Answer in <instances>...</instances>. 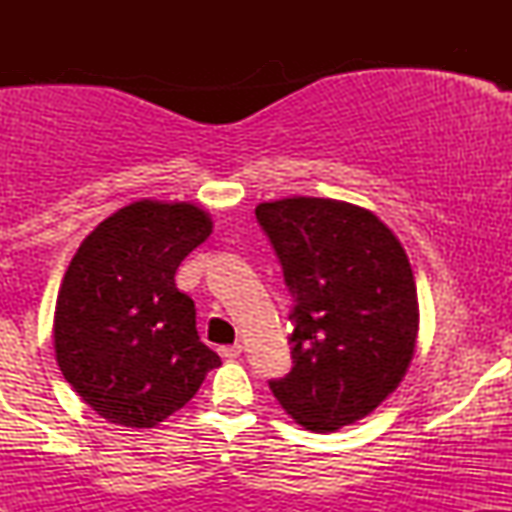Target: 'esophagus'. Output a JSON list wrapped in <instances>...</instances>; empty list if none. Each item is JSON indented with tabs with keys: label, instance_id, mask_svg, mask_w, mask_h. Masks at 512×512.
Returning <instances> with one entry per match:
<instances>
[{
	"label": "esophagus",
	"instance_id": "34e87169",
	"mask_svg": "<svg viewBox=\"0 0 512 512\" xmlns=\"http://www.w3.org/2000/svg\"><path fill=\"white\" fill-rule=\"evenodd\" d=\"M219 354H221L223 358H228V361H233V358H238L240 354H243V346H240V344H233V346H221Z\"/></svg>",
	"mask_w": 512,
	"mask_h": 512
}]
</instances>
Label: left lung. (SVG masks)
Masks as SVG:
<instances>
[{
	"instance_id": "obj_1",
	"label": "left lung",
	"mask_w": 512,
	"mask_h": 512,
	"mask_svg": "<svg viewBox=\"0 0 512 512\" xmlns=\"http://www.w3.org/2000/svg\"><path fill=\"white\" fill-rule=\"evenodd\" d=\"M255 216L293 296V368L269 387L296 424L339 431L395 392L414 356L409 257L373 211L339 199H276Z\"/></svg>"
}]
</instances>
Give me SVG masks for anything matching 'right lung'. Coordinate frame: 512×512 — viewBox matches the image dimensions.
<instances>
[{"instance_id": "right-lung-1", "label": "right lung", "mask_w": 512, "mask_h": 512, "mask_svg": "<svg viewBox=\"0 0 512 512\" xmlns=\"http://www.w3.org/2000/svg\"><path fill=\"white\" fill-rule=\"evenodd\" d=\"M209 233L195 204L142 199L98 223L69 262L52 327L57 366L110 424L154 428L221 366L199 342L195 301L175 286Z\"/></svg>"}]
</instances>
